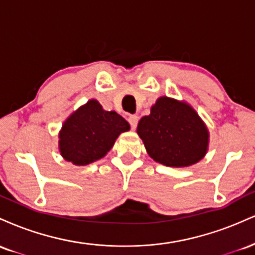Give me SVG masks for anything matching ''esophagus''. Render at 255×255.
<instances>
[{"label":"esophagus","instance_id":"obj_1","mask_svg":"<svg viewBox=\"0 0 255 255\" xmlns=\"http://www.w3.org/2000/svg\"><path fill=\"white\" fill-rule=\"evenodd\" d=\"M128 121H129L130 127L133 128V129H135L136 126H137V121H139V118H137L136 115H129V118H128Z\"/></svg>","mask_w":255,"mask_h":255}]
</instances>
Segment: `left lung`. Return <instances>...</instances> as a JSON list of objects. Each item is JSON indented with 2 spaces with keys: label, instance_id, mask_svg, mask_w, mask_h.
<instances>
[{
  "label": "left lung",
  "instance_id": "obj_1",
  "mask_svg": "<svg viewBox=\"0 0 255 255\" xmlns=\"http://www.w3.org/2000/svg\"><path fill=\"white\" fill-rule=\"evenodd\" d=\"M136 133L154 162L172 168L195 164L209 150L210 131L194 108L166 96L141 118Z\"/></svg>",
  "mask_w": 255,
  "mask_h": 255
}]
</instances>
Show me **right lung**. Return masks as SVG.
<instances>
[{
    "label": "right lung",
    "mask_w": 255,
    "mask_h": 255,
    "mask_svg": "<svg viewBox=\"0 0 255 255\" xmlns=\"http://www.w3.org/2000/svg\"><path fill=\"white\" fill-rule=\"evenodd\" d=\"M129 129V124L116 111L104 110L98 101L90 99L63 122L58 151L67 162L87 165L103 158L120 134Z\"/></svg>",
    "instance_id": "add662e5"
}]
</instances>
